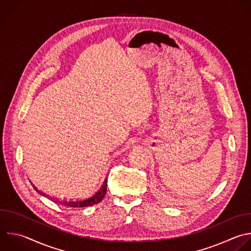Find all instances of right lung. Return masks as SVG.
<instances>
[{
  "label": "right lung",
  "mask_w": 251,
  "mask_h": 251,
  "mask_svg": "<svg viewBox=\"0 0 251 251\" xmlns=\"http://www.w3.org/2000/svg\"><path fill=\"white\" fill-rule=\"evenodd\" d=\"M106 187H107V177L104 179V181L102 182V184L97 191H95L90 196L83 197V198H66V197L65 198H54V197H50V196L46 195L45 193L39 191L36 187H34V189L41 195L50 198V200H52L54 203H57L59 205H62L65 207H70V208H82V207H89V206H93L95 204L100 203L106 194V189H107Z\"/></svg>",
  "instance_id": "1"
}]
</instances>
